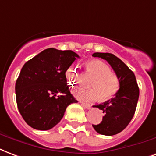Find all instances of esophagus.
I'll use <instances>...</instances> for the list:
<instances>
[{"label": "esophagus", "mask_w": 156, "mask_h": 156, "mask_svg": "<svg viewBox=\"0 0 156 156\" xmlns=\"http://www.w3.org/2000/svg\"><path fill=\"white\" fill-rule=\"evenodd\" d=\"M81 105H82L83 107L85 108H86V109H90V108H91V105H89V104H84V103H82Z\"/></svg>", "instance_id": "obj_1"}]
</instances>
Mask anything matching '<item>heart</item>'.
Segmentation results:
<instances>
[{
    "label": "heart",
    "instance_id": "1",
    "mask_svg": "<svg viewBox=\"0 0 156 156\" xmlns=\"http://www.w3.org/2000/svg\"><path fill=\"white\" fill-rule=\"evenodd\" d=\"M88 68L96 77L92 82V90L80 89L75 91V95L80 100L92 103L100 98L103 99H111L118 93L120 89V80L118 77L112 73L109 66L101 61H92L88 64ZM69 81L73 85L80 83L78 70L76 66H71L66 72Z\"/></svg>",
    "mask_w": 156,
    "mask_h": 156
}]
</instances>
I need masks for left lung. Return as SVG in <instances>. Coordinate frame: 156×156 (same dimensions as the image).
Masks as SVG:
<instances>
[{"mask_svg":"<svg viewBox=\"0 0 156 156\" xmlns=\"http://www.w3.org/2000/svg\"><path fill=\"white\" fill-rule=\"evenodd\" d=\"M92 56L107 61L120 80V89L113 98L101 105L93 106L103 110L105 113L101 122L93 125L94 130L101 135H116L127 127L135 113L139 98L136 76L128 66L115 55L94 52Z\"/></svg>","mask_w":156,"mask_h":156,"instance_id":"obj_1","label":"left lung"}]
</instances>
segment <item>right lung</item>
<instances>
[{
  "label": "right lung",
  "instance_id": "add662e5",
  "mask_svg": "<svg viewBox=\"0 0 156 156\" xmlns=\"http://www.w3.org/2000/svg\"><path fill=\"white\" fill-rule=\"evenodd\" d=\"M77 58L71 50L51 48L23 66L16 84V103L29 126L51 129L63 118L67 106L76 103L66 84V71Z\"/></svg>",
  "mask_w": 156,
  "mask_h": 156
}]
</instances>
